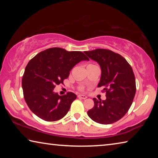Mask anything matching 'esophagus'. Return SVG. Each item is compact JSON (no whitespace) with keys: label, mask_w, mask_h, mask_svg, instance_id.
Masks as SVG:
<instances>
[{"label":"esophagus","mask_w":158,"mask_h":158,"mask_svg":"<svg viewBox=\"0 0 158 158\" xmlns=\"http://www.w3.org/2000/svg\"><path fill=\"white\" fill-rule=\"evenodd\" d=\"M78 98L80 99H84V100H85V99L87 98V96H85L84 95H79Z\"/></svg>","instance_id":"1"}]
</instances>
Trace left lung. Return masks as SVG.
<instances>
[{"mask_svg":"<svg viewBox=\"0 0 158 158\" xmlns=\"http://www.w3.org/2000/svg\"><path fill=\"white\" fill-rule=\"evenodd\" d=\"M100 65L102 74L98 87H103L106 100L93 98L94 106L88 111L93 121L111 124L122 118L132 105L136 93V81L132 67L118 53L97 49L84 52Z\"/></svg>","mask_w":158,"mask_h":158,"instance_id":"obj_1","label":"left lung"}]
</instances>
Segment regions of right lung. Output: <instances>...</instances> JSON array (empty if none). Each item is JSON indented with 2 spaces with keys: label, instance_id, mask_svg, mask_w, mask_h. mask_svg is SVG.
I'll list each match as a JSON object with an SVG mask.
<instances>
[{
  "label": "right lung",
  "instance_id": "obj_1",
  "mask_svg": "<svg viewBox=\"0 0 158 158\" xmlns=\"http://www.w3.org/2000/svg\"><path fill=\"white\" fill-rule=\"evenodd\" d=\"M81 60H89L81 52L53 47L40 52L29 61L23 75L22 89L33 114L46 121H56L65 116L77 95L68 92L60 96L53 89L56 85L63 84L73 67Z\"/></svg>",
  "mask_w": 158,
  "mask_h": 158
}]
</instances>
